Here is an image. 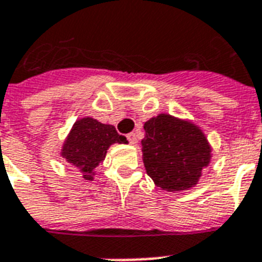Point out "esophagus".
<instances>
[{"label": "esophagus", "instance_id": "34e87169", "mask_svg": "<svg viewBox=\"0 0 262 262\" xmlns=\"http://www.w3.org/2000/svg\"><path fill=\"white\" fill-rule=\"evenodd\" d=\"M126 137H127V140H129V143H130L132 145H136V144H137V136H136V133H129Z\"/></svg>", "mask_w": 262, "mask_h": 262}]
</instances>
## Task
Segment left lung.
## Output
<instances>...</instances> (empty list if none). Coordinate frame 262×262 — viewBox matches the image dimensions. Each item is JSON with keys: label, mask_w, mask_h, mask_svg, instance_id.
Listing matches in <instances>:
<instances>
[{"label": "left lung", "mask_w": 262, "mask_h": 262, "mask_svg": "<svg viewBox=\"0 0 262 262\" xmlns=\"http://www.w3.org/2000/svg\"><path fill=\"white\" fill-rule=\"evenodd\" d=\"M144 130L143 162L156 186L181 191L197 185L211 162V145L203 130L170 114L148 119Z\"/></svg>", "instance_id": "8db88e82"}]
</instances>
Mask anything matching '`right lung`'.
I'll return each instance as SVG.
<instances>
[{"mask_svg":"<svg viewBox=\"0 0 262 262\" xmlns=\"http://www.w3.org/2000/svg\"><path fill=\"white\" fill-rule=\"evenodd\" d=\"M115 143L127 144V140L125 136L118 135L113 125L85 117L75 122L63 143L61 156L79 168L84 179L92 181L95 167L102 163L107 149Z\"/></svg>","mask_w":262,"mask_h":262,"instance_id":"right-lung-1","label":"right lung"}]
</instances>
